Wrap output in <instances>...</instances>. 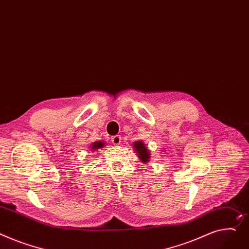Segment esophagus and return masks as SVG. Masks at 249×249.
Segmentation results:
<instances>
[{"label": "esophagus", "instance_id": "1", "mask_svg": "<svg viewBox=\"0 0 249 249\" xmlns=\"http://www.w3.org/2000/svg\"><path fill=\"white\" fill-rule=\"evenodd\" d=\"M111 141H112V143L114 145H119L121 143V141H122V137L120 135H115V136H113L111 138Z\"/></svg>", "mask_w": 249, "mask_h": 249}]
</instances>
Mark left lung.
Here are the masks:
<instances>
[{
    "instance_id": "1",
    "label": "left lung",
    "mask_w": 249,
    "mask_h": 249,
    "mask_svg": "<svg viewBox=\"0 0 249 249\" xmlns=\"http://www.w3.org/2000/svg\"><path fill=\"white\" fill-rule=\"evenodd\" d=\"M134 148H135V151L138 153V157L139 159L144 162L147 163L150 159V152H149L148 149L145 147V144L142 141H136L134 143Z\"/></svg>"
}]
</instances>
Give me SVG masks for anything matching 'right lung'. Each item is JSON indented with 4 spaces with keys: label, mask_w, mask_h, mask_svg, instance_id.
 <instances>
[{
    "label": "right lung",
    "mask_w": 249,
    "mask_h": 249,
    "mask_svg": "<svg viewBox=\"0 0 249 249\" xmlns=\"http://www.w3.org/2000/svg\"><path fill=\"white\" fill-rule=\"evenodd\" d=\"M104 142L102 141H97V142H94L92 145H91V149L92 150H96V149H99V148H102L104 146Z\"/></svg>",
    "instance_id": "obj_1"
}]
</instances>
